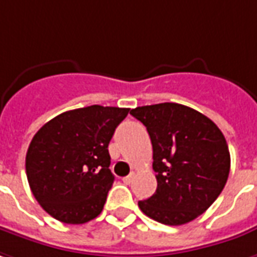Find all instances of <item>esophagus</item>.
<instances>
[{
    "instance_id": "1",
    "label": "esophagus",
    "mask_w": 257,
    "mask_h": 257,
    "mask_svg": "<svg viewBox=\"0 0 257 257\" xmlns=\"http://www.w3.org/2000/svg\"><path fill=\"white\" fill-rule=\"evenodd\" d=\"M134 177H135V174H134V173H131L129 176L123 177V183H125V184H131V183H132V180H134Z\"/></svg>"
}]
</instances>
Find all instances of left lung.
Returning <instances> with one entry per match:
<instances>
[{
	"label": "left lung",
	"mask_w": 257,
	"mask_h": 257,
	"mask_svg": "<svg viewBox=\"0 0 257 257\" xmlns=\"http://www.w3.org/2000/svg\"><path fill=\"white\" fill-rule=\"evenodd\" d=\"M146 126L153 146L158 188L138 202L145 215L165 225H183L200 216L224 190L231 169L225 136L214 122L176 102L131 111Z\"/></svg>",
	"instance_id": "left-lung-1"
}]
</instances>
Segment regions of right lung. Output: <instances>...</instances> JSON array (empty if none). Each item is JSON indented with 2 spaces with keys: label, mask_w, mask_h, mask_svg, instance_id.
<instances>
[{
  "label": "right lung",
  "mask_w": 257,
  "mask_h": 257,
  "mask_svg": "<svg viewBox=\"0 0 257 257\" xmlns=\"http://www.w3.org/2000/svg\"><path fill=\"white\" fill-rule=\"evenodd\" d=\"M128 112L118 106L77 108L35 134L26 152V177L49 215L78 225L101 214L114 183L108 145Z\"/></svg>",
  "instance_id": "obj_1"
}]
</instances>
